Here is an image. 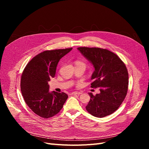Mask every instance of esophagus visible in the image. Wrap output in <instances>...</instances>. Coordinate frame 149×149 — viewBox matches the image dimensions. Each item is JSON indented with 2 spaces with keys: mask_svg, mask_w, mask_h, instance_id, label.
<instances>
[{
  "mask_svg": "<svg viewBox=\"0 0 149 149\" xmlns=\"http://www.w3.org/2000/svg\"><path fill=\"white\" fill-rule=\"evenodd\" d=\"M81 94V93L78 92V91H74L73 93H71V94H78V95H79Z\"/></svg>",
  "mask_w": 149,
  "mask_h": 149,
  "instance_id": "1",
  "label": "esophagus"
}]
</instances>
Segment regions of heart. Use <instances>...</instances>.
Instances as JSON below:
<instances>
[{"label": "heart", "mask_w": 149, "mask_h": 149, "mask_svg": "<svg viewBox=\"0 0 149 149\" xmlns=\"http://www.w3.org/2000/svg\"><path fill=\"white\" fill-rule=\"evenodd\" d=\"M76 65H81V66H83L84 67L86 68V63L84 62V61H76Z\"/></svg>", "instance_id": "1"}]
</instances>
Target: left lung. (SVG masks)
I'll list each match as a JSON object with an SVG mask.
<instances>
[{
	"mask_svg": "<svg viewBox=\"0 0 149 149\" xmlns=\"http://www.w3.org/2000/svg\"><path fill=\"white\" fill-rule=\"evenodd\" d=\"M78 50L93 64L91 88H100L95 96L90 93V100L86 106L89 114L97 118L110 115L118 109L127 93L129 74L120 58L107 49L79 47Z\"/></svg>",
	"mask_w": 149,
	"mask_h": 149,
	"instance_id": "8db88e82",
	"label": "left lung"
}]
</instances>
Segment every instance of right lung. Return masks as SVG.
Here are the masks:
<instances>
[{
    "label": "right lung",
    "mask_w": 149,
    "mask_h": 149,
    "mask_svg": "<svg viewBox=\"0 0 149 149\" xmlns=\"http://www.w3.org/2000/svg\"><path fill=\"white\" fill-rule=\"evenodd\" d=\"M71 49H58L40 53L29 62L22 74L20 88L24 100L35 114L43 118L58 114L68 97L65 93L49 92L48 81L55 76L60 60Z\"/></svg>",
    "instance_id": "add662e5"
}]
</instances>
